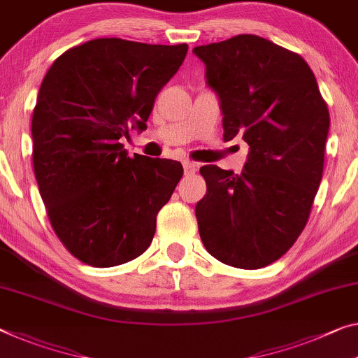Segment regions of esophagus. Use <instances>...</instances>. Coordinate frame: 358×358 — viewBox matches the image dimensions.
Here are the masks:
<instances>
[{
    "label": "esophagus",
    "mask_w": 358,
    "mask_h": 358,
    "mask_svg": "<svg viewBox=\"0 0 358 358\" xmlns=\"http://www.w3.org/2000/svg\"><path fill=\"white\" fill-rule=\"evenodd\" d=\"M182 166H184V173H185L187 176H190V174H194V173L196 171L198 164H196V163H194V162L184 160V162H182Z\"/></svg>",
    "instance_id": "esophagus-1"
}]
</instances>
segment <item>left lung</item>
<instances>
[{"mask_svg":"<svg viewBox=\"0 0 358 358\" xmlns=\"http://www.w3.org/2000/svg\"><path fill=\"white\" fill-rule=\"evenodd\" d=\"M222 108L224 141L250 145L241 174L203 166L198 232L227 266L261 268L304 230L325 163L329 112L299 54L256 35L194 48Z\"/></svg>","mask_w":358,"mask_h":358,"instance_id":"8db88e82","label":"left lung"}]
</instances>
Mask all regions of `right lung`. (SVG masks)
<instances>
[{
	"label": "right lung",
	"mask_w": 358,
	"mask_h": 358,
	"mask_svg": "<svg viewBox=\"0 0 358 358\" xmlns=\"http://www.w3.org/2000/svg\"><path fill=\"white\" fill-rule=\"evenodd\" d=\"M187 45L97 38L59 56L33 108V169L54 232L76 259L113 267L152 243L157 214L184 169L179 162L128 157L129 126L147 128Z\"/></svg>",
	"instance_id": "obj_1"
}]
</instances>
